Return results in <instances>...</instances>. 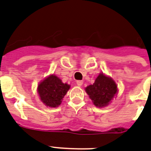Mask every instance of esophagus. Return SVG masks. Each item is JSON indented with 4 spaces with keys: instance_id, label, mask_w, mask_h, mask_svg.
Instances as JSON below:
<instances>
[{
    "instance_id": "1",
    "label": "esophagus",
    "mask_w": 151,
    "mask_h": 151,
    "mask_svg": "<svg viewBox=\"0 0 151 151\" xmlns=\"http://www.w3.org/2000/svg\"><path fill=\"white\" fill-rule=\"evenodd\" d=\"M77 84H78V86H81L82 84H83V81H77Z\"/></svg>"
}]
</instances>
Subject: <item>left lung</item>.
Segmentation results:
<instances>
[{"label":"left lung","instance_id":"left-lung-1","mask_svg":"<svg viewBox=\"0 0 151 151\" xmlns=\"http://www.w3.org/2000/svg\"><path fill=\"white\" fill-rule=\"evenodd\" d=\"M87 94L97 107L107 106L118 92L116 82L111 78L100 73L95 83L85 88Z\"/></svg>","mask_w":151,"mask_h":151}]
</instances>
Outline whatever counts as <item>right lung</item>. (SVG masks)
Masks as SVG:
<instances>
[{
    "mask_svg": "<svg viewBox=\"0 0 151 151\" xmlns=\"http://www.w3.org/2000/svg\"><path fill=\"white\" fill-rule=\"evenodd\" d=\"M70 86L63 84L58 77L54 74L50 75L40 82L38 85V94L40 100L46 106L51 108L58 107L62 102L64 95Z\"/></svg>",
    "mask_w": 151,
    "mask_h": 151,
    "instance_id": "right-lung-1",
    "label": "right lung"
}]
</instances>
